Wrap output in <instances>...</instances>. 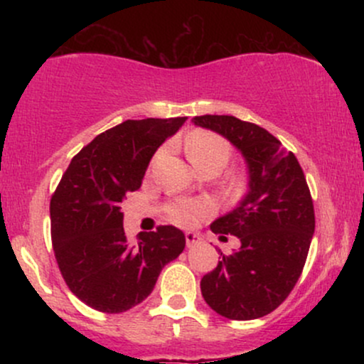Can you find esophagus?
Segmentation results:
<instances>
[{"label":"esophagus","mask_w":364,"mask_h":364,"mask_svg":"<svg viewBox=\"0 0 364 364\" xmlns=\"http://www.w3.org/2000/svg\"><path fill=\"white\" fill-rule=\"evenodd\" d=\"M185 237H186V246H188V248H191V246L198 245L200 241H202V236L196 235V232H191V231H188L186 235H185Z\"/></svg>","instance_id":"34e87169"}]
</instances>
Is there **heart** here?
<instances>
[{"label":"heart","instance_id":"heart-1","mask_svg":"<svg viewBox=\"0 0 364 364\" xmlns=\"http://www.w3.org/2000/svg\"><path fill=\"white\" fill-rule=\"evenodd\" d=\"M186 154L193 164L205 161V159H220L225 162L229 156V147L220 136L198 132L186 140ZM208 210H210V205L207 202H200V200L198 202H178L171 205L169 217L179 225H191L200 215L207 214Z\"/></svg>","mask_w":364,"mask_h":364}]
</instances>
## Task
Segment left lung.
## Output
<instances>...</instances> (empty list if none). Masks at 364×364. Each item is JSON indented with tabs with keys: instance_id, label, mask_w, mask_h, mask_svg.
Returning <instances> with one entry per match:
<instances>
[{
	"instance_id": "1",
	"label": "left lung",
	"mask_w": 364,
	"mask_h": 364,
	"mask_svg": "<svg viewBox=\"0 0 364 364\" xmlns=\"http://www.w3.org/2000/svg\"><path fill=\"white\" fill-rule=\"evenodd\" d=\"M191 123L224 136L248 173L240 203L210 224L215 235L240 237L241 246L229 257L220 253L223 260L200 282L202 296L225 318H260L289 296L306 262L315 232L306 179L294 154L258 124L217 114Z\"/></svg>"
}]
</instances>
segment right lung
<instances>
[{
  "label": "right lung",
  "mask_w": 364,
  "mask_h": 364,
  "mask_svg": "<svg viewBox=\"0 0 364 364\" xmlns=\"http://www.w3.org/2000/svg\"><path fill=\"white\" fill-rule=\"evenodd\" d=\"M186 119H128L106 129L72 159L54 191L49 210L58 267L70 291L94 310L136 306L185 250V232L174 225L128 241L121 203L139 190L156 150Z\"/></svg>",
  "instance_id": "obj_1"
}]
</instances>
